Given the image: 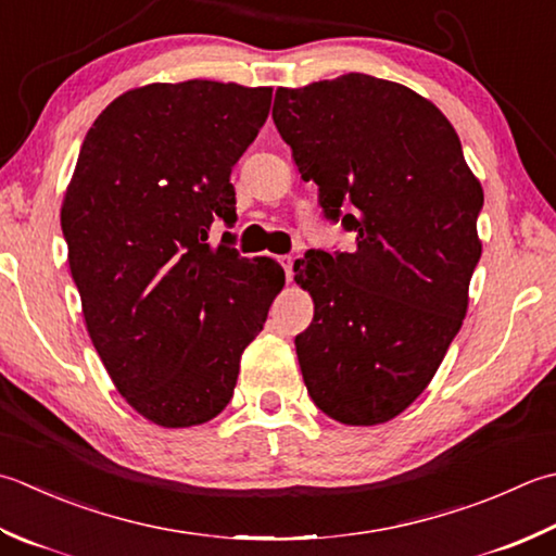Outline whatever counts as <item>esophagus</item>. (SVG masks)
Listing matches in <instances>:
<instances>
[{"label": "esophagus", "instance_id": "1", "mask_svg": "<svg viewBox=\"0 0 556 556\" xmlns=\"http://www.w3.org/2000/svg\"><path fill=\"white\" fill-rule=\"evenodd\" d=\"M279 263H281V267H285L287 279H291L293 277V257L291 255H281Z\"/></svg>", "mask_w": 556, "mask_h": 556}]
</instances>
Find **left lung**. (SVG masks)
Segmentation results:
<instances>
[{"label": "left lung", "instance_id": "1", "mask_svg": "<svg viewBox=\"0 0 556 556\" xmlns=\"http://www.w3.org/2000/svg\"><path fill=\"white\" fill-rule=\"evenodd\" d=\"M271 119L325 219L356 238L293 265L315 301L296 334L303 383L328 417L383 424L424 393L460 330L482 185L445 115L395 81L352 72L277 89Z\"/></svg>", "mask_w": 556, "mask_h": 556}]
</instances>
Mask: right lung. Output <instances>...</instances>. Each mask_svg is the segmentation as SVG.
I'll use <instances>...</instances> for the list:
<instances>
[{
    "instance_id": "1",
    "label": "right lung",
    "mask_w": 556,
    "mask_h": 556,
    "mask_svg": "<svg viewBox=\"0 0 556 556\" xmlns=\"http://www.w3.org/2000/svg\"><path fill=\"white\" fill-rule=\"evenodd\" d=\"M271 89L182 81L127 91L96 117L62 204L70 269L115 388L159 427H194L231 402L245 346L285 285L250 263L231 168L269 115Z\"/></svg>"
}]
</instances>
